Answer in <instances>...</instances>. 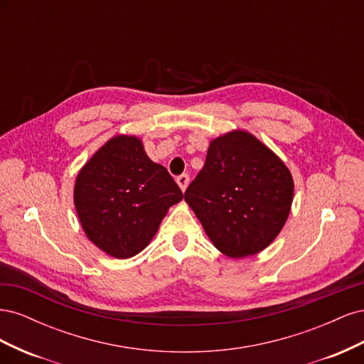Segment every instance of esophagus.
Returning <instances> with one entry per match:
<instances>
[{"label": "esophagus", "mask_w": 364, "mask_h": 364, "mask_svg": "<svg viewBox=\"0 0 364 364\" xmlns=\"http://www.w3.org/2000/svg\"><path fill=\"white\" fill-rule=\"evenodd\" d=\"M178 185L181 186V190L182 191H185L186 190V186H188V182H190V176L188 174H181V176H178Z\"/></svg>", "instance_id": "34e87169"}]
</instances>
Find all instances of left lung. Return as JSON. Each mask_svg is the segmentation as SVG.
<instances>
[{"label":"left lung","mask_w":364,"mask_h":364,"mask_svg":"<svg viewBox=\"0 0 364 364\" xmlns=\"http://www.w3.org/2000/svg\"><path fill=\"white\" fill-rule=\"evenodd\" d=\"M214 246L228 257L255 255L290 214L293 178L285 164L243 130L214 139L185 191Z\"/></svg>","instance_id":"8db88e82"}]
</instances>
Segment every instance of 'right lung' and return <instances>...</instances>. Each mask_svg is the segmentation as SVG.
Here are the masks:
<instances>
[{"label":"right lung","mask_w":364,"mask_h":364,"mask_svg":"<svg viewBox=\"0 0 364 364\" xmlns=\"http://www.w3.org/2000/svg\"><path fill=\"white\" fill-rule=\"evenodd\" d=\"M183 197L167 168L146 155L135 136H115L77 176L74 203L92 243L115 258L144 249Z\"/></svg>","instance_id":"add662e5"}]
</instances>
